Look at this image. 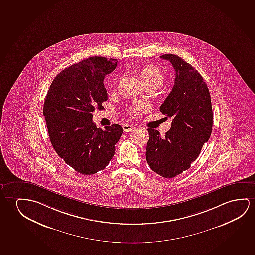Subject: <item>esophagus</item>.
<instances>
[{
  "label": "esophagus",
  "instance_id": "34e87169",
  "mask_svg": "<svg viewBox=\"0 0 255 255\" xmlns=\"http://www.w3.org/2000/svg\"><path fill=\"white\" fill-rule=\"evenodd\" d=\"M134 128H135V126H132V125H129V124L123 125V129H124V131H126V132L132 130Z\"/></svg>",
  "mask_w": 255,
  "mask_h": 255
}]
</instances>
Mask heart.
I'll return each mask as SVG.
<instances>
[{
	"label": "heart",
	"instance_id": "1",
	"mask_svg": "<svg viewBox=\"0 0 255 255\" xmlns=\"http://www.w3.org/2000/svg\"><path fill=\"white\" fill-rule=\"evenodd\" d=\"M140 77L144 85H154L159 87L164 81V74L159 67L154 65H146L140 70ZM147 110V106L144 104H136L129 109L130 115L138 117L144 111Z\"/></svg>",
	"mask_w": 255,
	"mask_h": 255
}]
</instances>
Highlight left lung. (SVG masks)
<instances>
[{
  "instance_id": "1",
  "label": "left lung",
  "mask_w": 255,
  "mask_h": 255,
  "mask_svg": "<svg viewBox=\"0 0 255 255\" xmlns=\"http://www.w3.org/2000/svg\"><path fill=\"white\" fill-rule=\"evenodd\" d=\"M175 70L172 91L159 108L173 118L169 130L161 137L157 129H148L146 161L164 178H174L191 166L212 131L211 95L198 71L174 54L160 56Z\"/></svg>"
}]
</instances>
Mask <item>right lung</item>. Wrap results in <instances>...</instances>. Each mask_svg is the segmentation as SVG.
Wrapping results in <instances>:
<instances>
[{"mask_svg":"<svg viewBox=\"0 0 255 255\" xmlns=\"http://www.w3.org/2000/svg\"><path fill=\"white\" fill-rule=\"evenodd\" d=\"M118 60L90 57L61 71L52 81L45 100L44 114L49 137L57 154L81 174L104 170L115 154V144L123 133L113 124L96 128L93 111L107 101L104 77Z\"/></svg>","mask_w":255,"mask_h":255,"instance_id":"obj_1","label":"right lung"}]
</instances>
